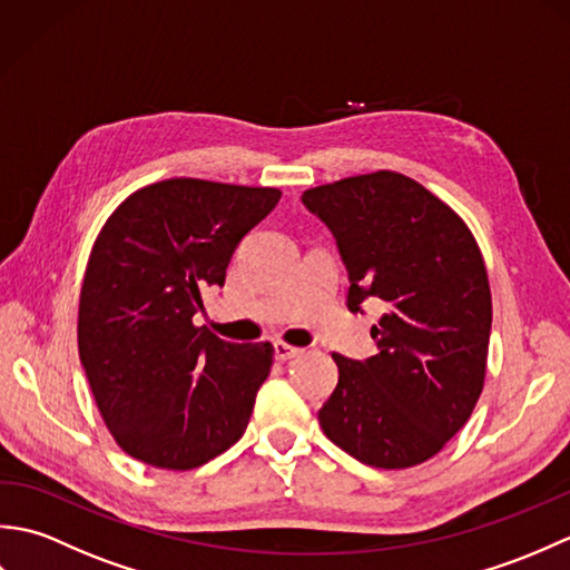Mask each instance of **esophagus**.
Here are the masks:
<instances>
[{"instance_id": "34e87169", "label": "esophagus", "mask_w": 570, "mask_h": 570, "mask_svg": "<svg viewBox=\"0 0 570 570\" xmlns=\"http://www.w3.org/2000/svg\"><path fill=\"white\" fill-rule=\"evenodd\" d=\"M301 353H304V350L296 347V345H288V343H284V341H276V343H274V355H276V360H292V357H296V355H301Z\"/></svg>"}]
</instances>
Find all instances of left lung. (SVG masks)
I'll list each match as a JSON object with an SVG mask.
<instances>
[{
    "mask_svg": "<svg viewBox=\"0 0 570 570\" xmlns=\"http://www.w3.org/2000/svg\"><path fill=\"white\" fill-rule=\"evenodd\" d=\"M306 208L333 233L347 308L380 298L377 355H333L337 386L323 433L384 470L419 465L465 426L485 384L492 296L475 237L414 178L377 171L308 188Z\"/></svg>",
    "mask_w": 570,
    "mask_h": 570,
    "instance_id": "8db88e82",
    "label": "left lung"
}]
</instances>
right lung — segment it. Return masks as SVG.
Returning <instances> with one entry per match:
<instances>
[{"mask_svg": "<svg viewBox=\"0 0 570 570\" xmlns=\"http://www.w3.org/2000/svg\"><path fill=\"white\" fill-rule=\"evenodd\" d=\"M278 198V188L168 178L107 217L80 288L78 350L127 455L193 470L245 433L274 347L220 341L193 316Z\"/></svg>", "mask_w": 570, "mask_h": 570, "instance_id": "add662e5", "label": "right lung"}]
</instances>
